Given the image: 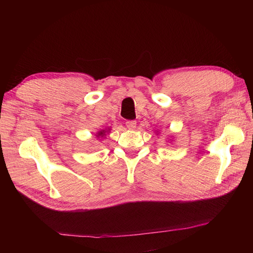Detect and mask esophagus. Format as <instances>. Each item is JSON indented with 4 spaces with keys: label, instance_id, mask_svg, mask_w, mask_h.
Segmentation results:
<instances>
[{
    "label": "esophagus",
    "instance_id": "obj_1",
    "mask_svg": "<svg viewBox=\"0 0 253 253\" xmlns=\"http://www.w3.org/2000/svg\"><path fill=\"white\" fill-rule=\"evenodd\" d=\"M136 125H137L136 121H127L126 122V126H127L128 129H135Z\"/></svg>",
    "mask_w": 253,
    "mask_h": 253
}]
</instances>
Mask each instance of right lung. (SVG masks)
Returning a JSON list of instances; mask_svg holds the SVG:
<instances>
[{"label":"right lung","instance_id":"1","mask_svg":"<svg viewBox=\"0 0 253 253\" xmlns=\"http://www.w3.org/2000/svg\"><path fill=\"white\" fill-rule=\"evenodd\" d=\"M104 132H105L104 130H102V131H100V132H99V134H98V136H102V135H104Z\"/></svg>","mask_w":253,"mask_h":253}]
</instances>
